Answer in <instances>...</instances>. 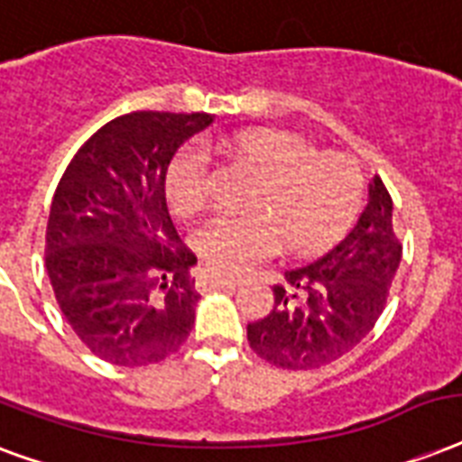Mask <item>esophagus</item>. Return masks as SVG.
<instances>
[{
    "mask_svg": "<svg viewBox=\"0 0 462 462\" xmlns=\"http://www.w3.org/2000/svg\"><path fill=\"white\" fill-rule=\"evenodd\" d=\"M199 281L206 288H216V286H232V283H237L239 276H235V273H223V271H216V269H203L200 271Z\"/></svg>",
    "mask_w": 462,
    "mask_h": 462,
    "instance_id": "obj_1",
    "label": "esophagus"
}]
</instances>
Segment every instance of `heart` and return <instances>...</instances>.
Instances as JSON below:
<instances>
[{
    "label": "heart",
    "mask_w": 462,
    "mask_h": 462,
    "mask_svg": "<svg viewBox=\"0 0 462 462\" xmlns=\"http://www.w3.org/2000/svg\"><path fill=\"white\" fill-rule=\"evenodd\" d=\"M232 157L263 174L254 216L213 217L193 232V246L216 269L237 271L281 249L295 254L332 246L346 232L361 200V174L344 154H317L315 145L283 130H249L225 140ZM213 186V157L203 140L171 157L164 193L176 216H196Z\"/></svg>",
    "instance_id": "1"
}]
</instances>
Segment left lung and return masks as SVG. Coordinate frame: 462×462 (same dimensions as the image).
<instances>
[{
    "instance_id": "left-lung-1",
    "label": "left lung",
    "mask_w": 462,
    "mask_h": 462,
    "mask_svg": "<svg viewBox=\"0 0 462 462\" xmlns=\"http://www.w3.org/2000/svg\"><path fill=\"white\" fill-rule=\"evenodd\" d=\"M400 259L393 199L373 176L368 203L346 237L317 262L286 271V281L273 286L269 315L246 325L249 346L288 371L332 364L378 322Z\"/></svg>"
}]
</instances>
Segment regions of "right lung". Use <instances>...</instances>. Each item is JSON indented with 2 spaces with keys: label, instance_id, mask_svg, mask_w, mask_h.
<instances>
[{
  "label": "right lung",
  "instance_id": "right-lung-1",
  "mask_svg": "<svg viewBox=\"0 0 462 462\" xmlns=\"http://www.w3.org/2000/svg\"><path fill=\"white\" fill-rule=\"evenodd\" d=\"M210 114L135 111L79 147L52 196L45 269L62 315L108 364H160L196 319V254L176 245L164 174Z\"/></svg>",
  "mask_w": 462,
  "mask_h": 462
}]
</instances>
